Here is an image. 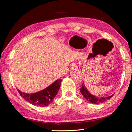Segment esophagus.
I'll return each mask as SVG.
<instances>
[{
	"instance_id": "1",
	"label": "esophagus",
	"mask_w": 132,
	"mask_h": 132,
	"mask_svg": "<svg viewBox=\"0 0 132 132\" xmlns=\"http://www.w3.org/2000/svg\"><path fill=\"white\" fill-rule=\"evenodd\" d=\"M70 68H71V69H74V70L77 69V64H76V63L73 62L71 65H70Z\"/></svg>"
}]
</instances>
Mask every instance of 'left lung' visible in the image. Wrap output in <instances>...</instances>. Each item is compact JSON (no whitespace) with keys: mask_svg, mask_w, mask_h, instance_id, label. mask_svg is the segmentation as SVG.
Segmentation results:
<instances>
[{"mask_svg":"<svg viewBox=\"0 0 132 132\" xmlns=\"http://www.w3.org/2000/svg\"><path fill=\"white\" fill-rule=\"evenodd\" d=\"M80 91V93H82L83 96H84L85 98L88 101V102L94 104L102 103L104 102L105 101L109 100V99L111 98L113 95H114V94H112L110 95L109 97H95L94 95H93L92 94H91V93H90L88 91V89L85 88V86L84 84L82 85Z\"/></svg>","mask_w":132,"mask_h":132,"instance_id":"obj_1","label":"left lung"}]
</instances>
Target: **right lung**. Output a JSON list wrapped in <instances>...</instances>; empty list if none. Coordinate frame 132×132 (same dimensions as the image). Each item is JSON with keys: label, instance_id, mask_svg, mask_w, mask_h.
Here are the masks:
<instances>
[{"label": "right lung", "instance_id": "obj_1", "mask_svg": "<svg viewBox=\"0 0 132 132\" xmlns=\"http://www.w3.org/2000/svg\"><path fill=\"white\" fill-rule=\"evenodd\" d=\"M61 81V79H57L48 87L35 93L28 94L22 93L19 89L18 91L20 95L30 103L34 105L44 107L48 106L52 102L59 91Z\"/></svg>", "mask_w": 132, "mask_h": 132}]
</instances>
